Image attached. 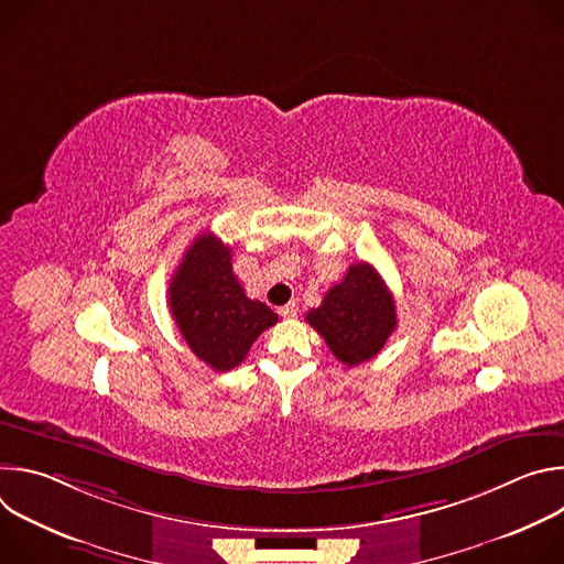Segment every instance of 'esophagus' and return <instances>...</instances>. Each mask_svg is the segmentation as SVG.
I'll return each mask as SVG.
<instances>
[{
  "label": "esophagus",
  "instance_id": "esophagus-1",
  "mask_svg": "<svg viewBox=\"0 0 564 564\" xmlns=\"http://www.w3.org/2000/svg\"><path fill=\"white\" fill-rule=\"evenodd\" d=\"M296 312H299V307H296V303H294V301H292V303H285L283 307H279V314H281V316H285V318L296 316Z\"/></svg>",
  "mask_w": 564,
  "mask_h": 564
}]
</instances>
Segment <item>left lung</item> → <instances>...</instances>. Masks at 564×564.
I'll use <instances>...</instances> for the list:
<instances>
[{
  "mask_svg": "<svg viewBox=\"0 0 564 564\" xmlns=\"http://www.w3.org/2000/svg\"><path fill=\"white\" fill-rule=\"evenodd\" d=\"M330 352L346 366L372 359L397 328L392 292L370 263H352L318 307L305 314Z\"/></svg>",
  "mask_w": 564,
  "mask_h": 564,
  "instance_id": "obj_1",
  "label": "left lung"
}]
</instances>
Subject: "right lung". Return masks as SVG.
Returning <instances> with one entry per match:
<instances>
[{"label":"right lung","mask_w":564,"mask_h":564,"mask_svg":"<svg viewBox=\"0 0 564 564\" xmlns=\"http://www.w3.org/2000/svg\"><path fill=\"white\" fill-rule=\"evenodd\" d=\"M170 307L192 352L218 372L236 368L279 321L265 303L248 299L231 272V248L212 231L194 238L176 268Z\"/></svg>","instance_id":"obj_1"}]
</instances>
